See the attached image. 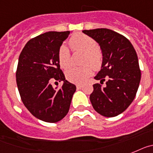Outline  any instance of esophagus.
I'll use <instances>...</instances> for the list:
<instances>
[{
	"instance_id": "1",
	"label": "esophagus",
	"mask_w": 153,
	"mask_h": 153,
	"mask_svg": "<svg viewBox=\"0 0 153 153\" xmlns=\"http://www.w3.org/2000/svg\"><path fill=\"white\" fill-rule=\"evenodd\" d=\"M76 87H77V88H78V89H81V88H82V85L78 84V85H76Z\"/></svg>"
}]
</instances>
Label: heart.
<instances>
[{
    "label": "heart",
    "instance_id": "obj_1",
    "mask_svg": "<svg viewBox=\"0 0 153 153\" xmlns=\"http://www.w3.org/2000/svg\"><path fill=\"white\" fill-rule=\"evenodd\" d=\"M68 43L72 51L84 53L82 63L85 65L82 67H71L68 69L66 78L71 82L82 84L91 76L93 68L99 70L102 67L103 54L97 47L95 40L86 34L81 33L74 34L70 38ZM58 60L62 68L65 69L71 65V53L68 48L65 45H61L58 48Z\"/></svg>",
    "mask_w": 153,
    "mask_h": 153
}]
</instances>
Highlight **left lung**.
I'll list each match as a JSON object with an SVG mask.
<instances>
[{
    "mask_svg": "<svg viewBox=\"0 0 153 153\" xmlns=\"http://www.w3.org/2000/svg\"><path fill=\"white\" fill-rule=\"evenodd\" d=\"M100 45L103 62L95 78L106 86L93 85L90 101L100 115L115 117L125 111L135 99L141 79V71L135 48L125 36L107 28L84 30Z\"/></svg>",
    "mask_w": 153,
    "mask_h": 153,
    "instance_id": "obj_1",
    "label": "left lung"
}]
</instances>
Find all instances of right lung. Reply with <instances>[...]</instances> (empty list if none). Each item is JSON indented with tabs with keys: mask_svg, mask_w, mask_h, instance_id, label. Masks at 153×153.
Masks as SVG:
<instances>
[{
	"mask_svg": "<svg viewBox=\"0 0 153 153\" xmlns=\"http://www.w3.org/2000/svg\"><path fill=\"white\" fill-rule=\"evenodd\" d=\"M70 31H48L29 40L20 54L16 82L23 104L40 120L54 123L68 112L76 90L65 80L58 60V48ZM63 81L60 89L51 82Z\"/></svg>",
	"mask_w": 153,
	"mask_h": 153,
	"instance_id": "1",
	"label": "right lung"
}]
</instances>
